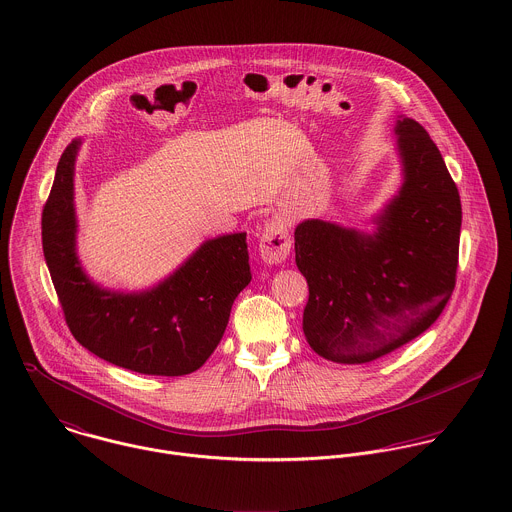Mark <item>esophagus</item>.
Returning <instances> with one entry per match:
<instances>
[{
	"instance_id": "1",
	"label": "esophagus",
	"mask_w": 512,
	"mask_h": 512,
	"mask_svg": "<svg viewBox=\"0 0 512 512\" xmlns=\"http://www.w3.org/2000/svg\"><path fill=\"white\" fill-rule=\"evenodd\" d=\"M292 250V236L288 222L280 217L266 220L260 238V256L266 264H282Z\"/></svg>"
}]
</instances>
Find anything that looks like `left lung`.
Segmentation results:
<instances>
[{
  "label": "left lung",
  "instance_id": "obj_1",
  "mask_svg": "<svg viewBox=\"0 0 512 512\" xmlns=\"http://www.w3.org/2000/svg\"><path fill=\"white\" fill-rule=\"evenodd\" d=\"M394 132L404 183L372 234L319 219L295 228V264L309 286L305 339L341 365L376 361L422 335L455 288L457 185L424 126L402 118Z\"/></svg>",
  "mask_w": 512,
  "mask_h": 512
}]
</instances>
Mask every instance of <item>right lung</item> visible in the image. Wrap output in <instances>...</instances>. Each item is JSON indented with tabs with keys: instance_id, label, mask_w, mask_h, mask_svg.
Segmentation results:
<instances>
[{
	"instance_id": "1",
	"label": "right lung",
	"mask_w": 512,
	"mask_h": 512,
	"mask_svg": "<svg viewBox=\"0 0 512 512\" xmlns=\"http://www.w3.org/2000/svg\"><path fill=\"white\" fill-rule=\"evenodd\" d=\"M63 151L41 234L47 268L74 339L96 357L140 374L183 376L205 365L226 329L232 303L250 280L246 232L207 240L177 272L142 293L108 292L76 258L74 159Z\"/></svg>"
}]
</instances>
